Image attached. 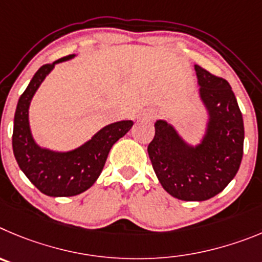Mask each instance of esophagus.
<instances>
[{
  "label": "esophagus",
  "instance_id": "34e87169",
  "mask_svg": "<svg viewBox=\"0 0 262 262\" xmlns=\"http://www.w3.org/2000/svg\"><path fill=\"white\" fill-rule=\"evenodd\" d=\"M155 116H157V111L155 110H145L142 114H141V117H142V119L147 120H152Z\"/></svg>",
  "mask_w": 262,
  "mask_h": 262
}]
</instances>
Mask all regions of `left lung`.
<instances>
[{
  "label": "left lung",
  "mask_w": 262,
  "mask_h": 262,
  "mask_svg": "<svg viewBox=\"0 0 262 262\" xmlns=\"http://www.w3.org/2000/svg\"><path fill=\"white\" fill-rule=\"evenodd\" d=\"M194 70L209 116L201 142L190 145L166 120H157L147 146L162 187L183 201H205L222 192L236 175L244 145L243 116L230 83L199 65Z\"/></svg>",
  "instance_id": "left-lung-1"
}]
</instances>
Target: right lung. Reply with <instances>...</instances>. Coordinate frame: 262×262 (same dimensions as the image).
<instances>
[{
  "mask_svg": "<svg viewBox=\"0 0 262 262\" xmlns=\"http://www.w3.org/2000/svg\"><path fill=\"white\" fill-rule=\"evenodd\" d=\"M74 56H67L40 68L20 95L14 116L13 151L16 163L40 192L51 197L77 195L93 187L102 173L111 147L133 126L132 120L112 122L70 151H53L35 142L28 121L32 98L56 63Z\"/></svg>",
  "mask_w": 262,
  "mask_h": 262,
  "instance_id": "add662e5",
  "label": "right lung"
}]
</instances>
